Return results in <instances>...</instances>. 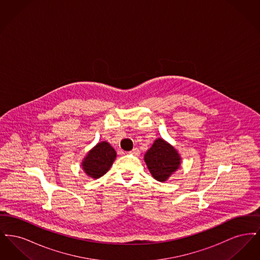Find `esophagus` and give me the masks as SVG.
Segmentation results:
<instances>
[{
	"mask_svg": "<svg viewBox=\"0 0 260 260\" xmlns=\"http://www.w3.org/2000/svg\"><path fill=\"white\" fill-rule=\"evenodd\" d=\"M128 153H131V154H133V155H135V156H139L140 151H139V149L138 148H134L132 151H129Z\"/></svg>",
	"mask_w": 260,
	"mask_h": 260,
	"instance_id": "obj_1",
	"label": "esophagus"
}]
</instances>
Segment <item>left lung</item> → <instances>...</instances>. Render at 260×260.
Returning <instances> with one entry per match:
<instances>
[{"label":"left lung","instance_id":"left-lung-1","mask_svg":"<svg viewBox=\"0 0 260 260\" xmlns=\"http://www.w3.org/2000/svg\"><path fill=\"white\" fill-rule=\"evenodd\" d=\"M144 161L152 176L164 182L179 169L181 158L170 143L162 138H158L145 153Z\"/></svg>","mask_w":260,"mask_h":260}]
</instances>
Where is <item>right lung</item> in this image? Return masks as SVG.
I'll return each mask as SVG.
<instances>
[{"mask_svg":"<svg viewBox=\"0 0 260 260\" xmlns=\"http://www.w3.org/2000/svg\"><path fill=\"white\" fill-rule=\"evenodd\" d=\"M116 156V151L108 142H99L82 161L83 170L87 176L94 179L99 178L109 171Z\"/></svg>","mask_w":260,"mask_h":260,"instance_id":"obj_1","label":"right lung"}]
</instances>
